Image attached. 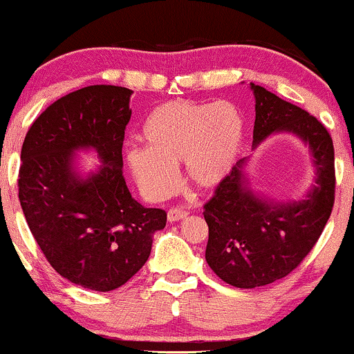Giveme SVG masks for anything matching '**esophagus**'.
I'll use <instances>...</instances> for the list:
<instances>
[{
  "label": "esophagus",
  "mask_w": 354,
  "mask_h": 354,
  "mask_svg": "<svg viewBox=\"0 0 354 354\" xmlns=\"http://www.w3.org/2000/svg\"><path fill=\"white\" fill-rule=\"evenodd\" d=\"M187 217V212L181 207H173L168 210V222H180Z\"/></svg>",
  "instance_id": "obj_1"
}]
</instances>
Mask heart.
<instances>
[{"label":"heart","instance_id":"b5f03b06","mask_svg":"<svg viewBox=\"0 0 354 354\" xmlns=\"http://www.w3.org/2000/svg\"><path fill=\"white\" fill-rule=\"evenodd\" d=\"M245 137L240 111L229 101H168L156 106L142 125L145 147L125 151L133 180L151 199L176 186V165L201 189L216 187L229 176Z\"/></svg>","mask_w":354,"mask_h":354}]
</instances>
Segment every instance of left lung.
<instances>
[{
  "label": "left lung",
  "instance_id": "left-lung-1",
  "mask_svg": "<svg viewBox=\"0 0 354 354\" xmlns=\"http://www.w3.org/2000/svg\"><path fill=\"white\" fill-rule=\"evenodd\" d=\"M254 95L253 150L272 133H292L308 147L314 183L302 199L277 201L250 185L241 158L204 205L209 225L205 261L227 284L266 286L288 276L324 230L335 201V151L326 129L301 107L250 83Z\"/></svg>",
  "mask_w": 354,
  "mask_h": 354
}]
</instances>
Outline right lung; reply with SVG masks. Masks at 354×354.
Returning <instances> with one entry per match:
<instances>
[{"label":"right lung","mask_w":354,"mask_h":354,"mask_svg":"<svg viewBox=\"0 0 354 354\" xmlns=\"http://www.w3.org/2000/svg\"><path fill=\"white\" fill-rule=\"evenodd\" d=\"M132 93L93 84L60 97L34 120L21 150L19 201L35 241L62 277L100 292L127 283L167 225V212L133 199L124 180ZM80 151H95L102 165L83 174Z\"/></svg>","instance_id":"obj_1"}]
</instances>
